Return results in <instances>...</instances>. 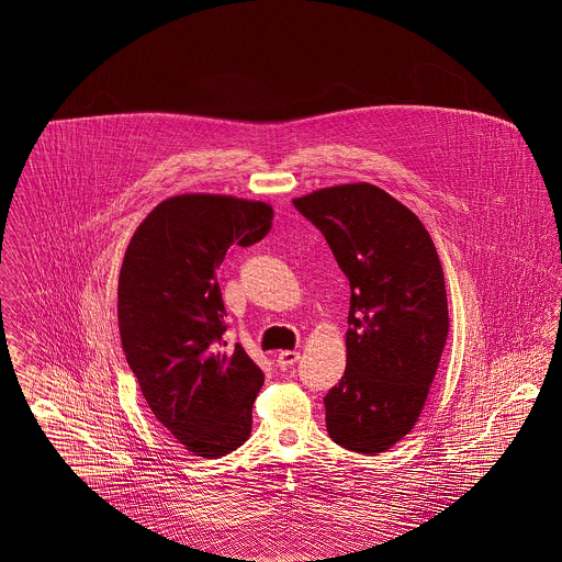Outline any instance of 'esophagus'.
<instances>
[{"instance_id": "esophagus-1", "label": "esophagus", "mask_w": 562, "mask_h": 562, "mask_svg": "<svg viewBox=\"0 0 562 562\" xmlns=\"http://www.w3.org/2000/svg\"><path fill=\"white\" fill-rule=\"evenodd\" d=\"M299 360V351L296 349H284V351H280L278 353V367H282V369H286V367H293L294 362Z\"/></svg>"}]
</instances>
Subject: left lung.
<instances>
[{
  "mask_svg": "<svg viewBox=\"0 0 562 562\" xmlns=\"http://www.w3.org/2000/svg\"><path fill=\"white\" fill-rule=\"evenodd\" d=\"M348 276V364L326 396L328 436L353 453L387 451L417 424L449 335L445 273L428 229L371 183L294 198Z\"/></svg>",
  "mask_w": 562,
  "mask_h": 562,
  "instance_id": "1",
  "label": "left lung"
}]
</instances>
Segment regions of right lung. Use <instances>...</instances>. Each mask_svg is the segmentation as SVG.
<instances>
[{
  "instance_id": "obj_1",
  "label": "right lung",
  "mask_w": 562,
  "mask_h": 562,
  "mask_svg": "<svg viewBox=\"0 0 562 562\" xmlns=\"http://www.w3.org/2000/svg\"><path fill=\"white\" fill-rule=\"evenodd\" d=\"M273 209L234 195L183 193L136 227L117 284L128 367L154 417L189 453L216 459L241 447L263 371L241 346L225 349L216 269L232 246L263 240Z\"/></svg>"
}]
</instances>
